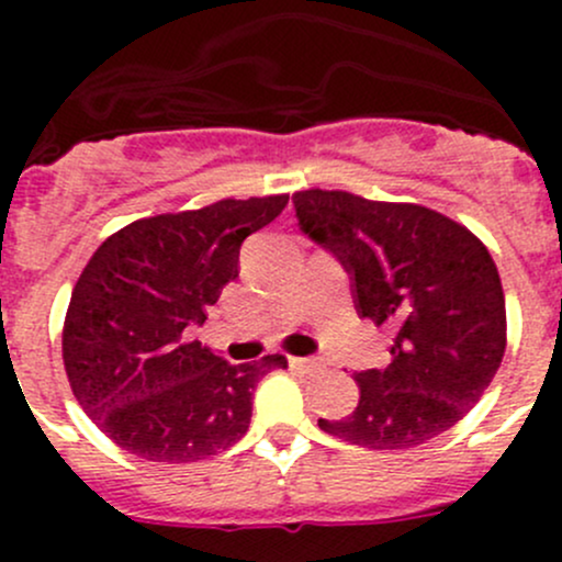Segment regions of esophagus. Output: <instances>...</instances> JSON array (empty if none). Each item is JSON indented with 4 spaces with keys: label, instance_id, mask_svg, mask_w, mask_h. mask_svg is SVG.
<instances>
[{
    "label": "esophagus",
    "instance_id": "esophagus-1",
    "mask_svg": "<svg viewBox=\"0 0 562 562\" xmlns=\"http://www.w3.org/2000/svg\"><path fill=\"white\" fill-rule=\"evenodd\" d=\"M291 367H296V370L315 372V370H323V359H315V356H307V359H302V356H293Z\"/></svg>",
    "mask_w": 562,
    "mask_h": 562
}]
</instances>
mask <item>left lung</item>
<instances>
[{
  "label": "left lung",
  "mask_w": 562,
  "mask_h": 562,
  "mask_svg": "<svg viewBox=\"0 0 562 562\" xmlns=\"http://www.w3.org/2000/svg\"><path fill=\"white\" fill-rule=\"evenodd\" d=\"M304 234L353 277L356 310L394 331L386 370L356 372L361 400L323 432L375 451L413 449L481 400L506 353V299L484 241L418 203L348 190L293 192Z\"/></svg>",
  "instance_id": "8db88e82"
}]
</instances>
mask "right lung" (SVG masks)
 <instances>
[{"instance_id": "add662e5", "label": "right lung", "mask_w": 562, "mask_h": 562, "mask_svg": "<svg viewBox=\"0 0 562 562\" xmlns=\"http://www.w3.org/2000/svg\"><path fill=\"white\" fill-rule=\"evenodd\" d=\"M288 195L155 214L111 234L72 288L61 359L78 405L130 454L198 462L245 438L252 391L285 356L228 364L192 323L239 277V247L285 209Z\"/></svg>"}]
</instances>
